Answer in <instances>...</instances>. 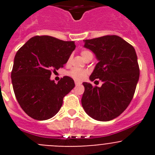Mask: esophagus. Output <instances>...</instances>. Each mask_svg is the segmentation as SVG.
<instances>
[{"instance_id": "1", "label": "esophagus", "mask_w": 155, "mask_h": 155, "mask_svg": "<svg viewBox=\"0 0 155 155\" xmlns=\"http://www.w3.org/2000/svg\"><path fill=\"white\" fill-rule=\"evenodd\" d=\"M81 84V82L78 81H75V84H76V85H80Z\"/></svg>"}]
</instances>
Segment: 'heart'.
I'll list each match as a JSON object with an SVG mask.
<instances>
[{
  "label": "heart",
  "instance_id": "1",
  "mask_svg": "<svg viewBox=\"0 0 155 155\" xmlns=\"http://www.w3.org/2000/svg\"><path fill=\"white\" fill-rule=\"evenodd\" d=\"M81 57L84 59L87 57H88V56L92 55V53H91V52L89 51L88 50H81ZM71 61V57H69V58L68 59L67 63H68V64H70ZM68 74H69V76H71V78H73L74 79H75V80L81 81L86 78V76H87V71L83 69L73 68V69H71V71L68 72Z\"/></svg>",
  "mask_w": 155,
  "mask_h": 155
}]
</instances>
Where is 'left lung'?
I'll return each instance as SVG.
<instances>
[{"mask_svg": "<svg viewBox=\"0 0 155 155\" xmlns=\"http://www.w3.org/2000/svg\"><path fill=\"white\" fill-rule=\"evenodd\" d=\"M84 42V47L94 52L98 60L90 80L99 79L103 84L99 87L83 83L82 106L94 120L109 121L120 116L134 98L140 76L136 52L118 35H104Z\"/></svg>", "mask_w": 155, "mask_h": 155, "instance_id": "obj_1", "label": "left lung"}]
</instances>
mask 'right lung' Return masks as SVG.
Returning a JSON list of instances; mask_svg holds the SVG:
<instances>
[{
    "label": "right lung",
    "mask_w": 155,
    "mask_h": 155,
    "mask_svg": "<svg viewBox=\"0 0 155 155\" xmlns=\"http://www.w3.org/2000/svg\"><path fill=\"white\" fill-rule=\"evenodd\" d=\"M74 41L50 35H36L27 41L15 57L12 81L17 101L31 118L46 120L55 116L63 99L74 87L71 78L64 76L55 83L50 80L74 51Z\"/></svg>",
    "instance_id": "right-lung-1"
}]
</instances>
